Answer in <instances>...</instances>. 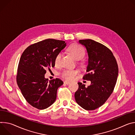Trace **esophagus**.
I'll use <instances>...</instances> for the list:
<instances>
[{
    "instance_id": "obj_1",
    "label": "esophagus",
    "mask_w": 135,
    "mask_h": 135,
    "mask_svg": "<svg viewBox=\"0 0 135 135\" xmlns=\"http://www.w3.org/2000/svg\"><path fill=\"white\" fill-rule=\"evenodd\" d=\"M64 83L65 84H66V85H69V84H70V82L68 81H65L64 82Z\"/></svg>"
}]
</instances>
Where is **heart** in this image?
<instances>
[{
  "label": "heart",
  "mask_w": 135,
  "mask_h": 135,
  "mask_svg": "<svg viewBox=\"0 0 135 135\" xmlns=\"http://www.w3.org/2000/svg\"><path fill=\"white\" fill-rule=\"evenodd\" d=\"M68 51L76 60L81 59L85 55V51L83 47L78 44H72L69 47ZM62 54L61 52L58 53L55 58V63L59 65L61 63ZM78 70H64L61 73V76L68 80H71L78 74Z\"/></svg>",
  "instance_id": "heart-1"
}]
</instances>
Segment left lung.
<instances>
[{"label":"left lung","instance_id":"obj_1","mask_svg":"<svg viewBox=\"0 0 135 135\" xmlns=\"http://www.w3.org/2000/svg\"><path fill=\"white\" fill-rule=\"evenodd\" d=\"M88 54V65L83 79L91 81L87 87L78 83L74 94L77 103L87 110H94L104 103L113 93L118 69L112 52L104 45L91 39L80 40Z\"/></svg>","mask_w":135,"mask_h":135}]
</instances>
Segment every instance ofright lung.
Here are the masks:
<instances>
[{
    "instance_id": "add662e5",
    "label": "right lung",
    "mask_w": 135,
    "mask_h": 135,
    "mask_svg": "<svg viewBox=\"0 0 135 135\" xmlns=\"http://www.w3.org/2000/svg\"><path fill=\"white\" fill-rule=\"evenodd\" d=\"M66 46L64 41L47 39L31 45L22 53L17 81L23 97L33 107L44 109L55 102L58 88L63 82L58 78L48 81L44 75L47 69L55 66L56 55Z\"/></svg>"
}]
</instances>
